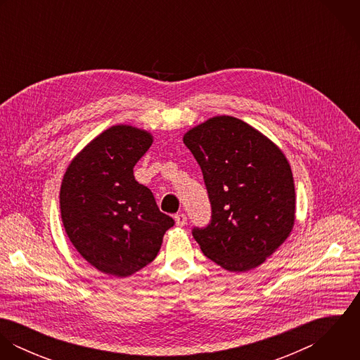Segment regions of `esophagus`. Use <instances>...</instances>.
I'll return each mask as SVG.
<instances>
[{
  "label": "esophagus",
  "mask_w": 360,
  "mask_h": 360,
  "mask_svg": "<svg viewBox=\"0 0 360 360\" xmlns=\"http://www.w3.org/2000/svg\"><path fill=\"white\" fill-rule=\"evenodd\" d=\"M174 221H176V226L183 227L187 223V216L184 213H179L174 216Z\"/></svg>",
  "instance_id": "1"
}]
</instances>
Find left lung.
<instances>
[{
	"instance_id": "left-lung-1",
	"label": "left lung",
	"mask_w": 360,
	"mask_h": 360,
	"mask_svg": "<svg viewBox=\"0 0 360 360\" xmlns=\"http://www.w3.org/2000/svg\"><path fill=\"white\" fill-rule=\"evenodd\" d=\"M183 141L201 166L212 205L210 224L193 231L201 251L231 273L260 266L295 224L285 155L255 127L227 115L190 129Z\"/></svg>"
}]
</instances>
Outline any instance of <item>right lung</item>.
Instances as JSON below:
<instances>
[{
  "label": "right lung",
  "mask_w": 360,
  "mask_h": 360,
  "mask_svg": "<svg viewBox=\"0 0 360 360\" xmlns=\"http://www.w3.org/2000/svg\"><path fill=\"white\" fill-rule=\"evenodd\" d=\"M153 143L148 130L115 124L76 155L63 174L65 231L77 252L105 274L127 277L150 264L174 224L133 174Z\"/></svg>",
  "instance_id": "1"
}]
</instances>
